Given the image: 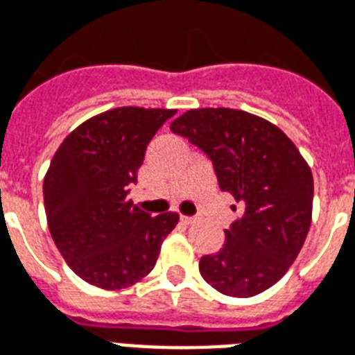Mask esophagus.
<instances>
[{
    "label": "esophagus",
    "instance_id": "esophagus-1",
    "mask_svg": "<svg viewBox=\"0 0 355 355\" xmlns=\"http://www.w3.org/2000/svg\"><path fill=\"white\" fill-rule=\"evenodd\" d=\"M199 220H201V216H182V222H184V224H196V222H199Z\"/></svg>",
    "mask_w": 355,
    "mask_h": 355
}]
</instances>
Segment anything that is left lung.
Instances as JSON below:
<instances>
[{"instance_id": "8db88e82", "label": "left lung", "mask_w": 355, "mask_h": 355, "mask_svg": "<svg viewBox=\"0 0 355 355\" xmlns=\"http://www.w3.org/2000/svg\"><path fill=\"white\" fill-rule=\"evenodd\" d=\"M171 130L211 157L220 190L243 207L224 246L199 261L205 282L230 297L277 284L311 227L314 180L297 146L271 122L225 107L191 109Z\"/></svg>"}]
</instances>
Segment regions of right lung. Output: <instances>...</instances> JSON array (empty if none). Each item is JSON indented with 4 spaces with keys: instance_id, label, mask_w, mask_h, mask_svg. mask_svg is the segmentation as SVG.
Returning a JSON list of instances; mask_svg holds the SVG:
<instances>
[{
    "instance_id": "add662e5",
    "label": "right lung",
    "mask_w": 355,
    "mask_h": 355,
    "mask_svg": "<svg viewBox=\"0 0 355 355\" xmlns=\"http://www.w3.org/2000/svg\"><path fill=\"white\" fill-rule=\"evenodd\" d=\"M173 109L120 107L73 130L44 175L49 230L58 250L88 284L122 290L154 269L177 212L150 216L128 193L146 146Z\"/></svg>"
}]
</instances>
